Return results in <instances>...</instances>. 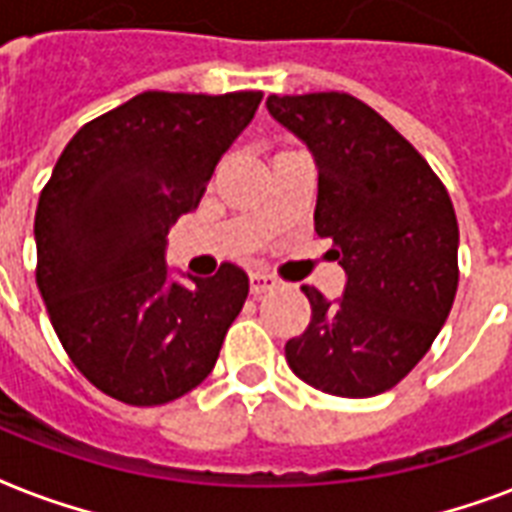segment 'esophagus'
<instances>
[{"instance_id": "34e87169", "label": "esophagus", "mask_w": 512, "mask_h": 512, "mask_svg": "<svg viewBox=\"0 0 512 512\" xmlns=\"http://www.w3.org/2000/svg\"><path fill=\"white\" fill-rule=\"evenodd\" d=\"M273 287H276V279L268 276V273H260V271L249 273V290H252L255 298H260V295H265V292H271Z\"/></svg>"}]
</instances>
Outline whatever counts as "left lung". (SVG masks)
Returning <instances> with one entry per match:
<instances>
[{
  "label": "left lung",
  "mask_w": 512,
  "mask_h": 512,
  "mask_svg": "<svg viewBox=\"0 0 512 512\" xmlns=\"http://www.w3.org/2000/svg\"><path fill=\"white\" fill-rule=\"evenodd\" d=\"M265 107L314 155V228L346 273L333 303L303 287L311 322L284 346L287 365L327 395H381L416 368L454 306V204L413 144L349 93L268 96Z\"/></svg>",
  "instance_id": "obj_1"
}]
</instances>
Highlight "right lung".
<instances>
[{
	"mask_svg": "<svg viewBox=\"0 0 512 512\" xmlns=\"http://www.w3.org/2000/svg\"><path fill=\"white\" fill-rule=\"evenodd\" d=\"M263 93L147 91L66 144L34 217L37 287L58 341L104 395L163 405L212 373L249 295L225 263L177 282L166 236L193 212Z\"/></svg>",
	"mask_w": 512,
	"mask_h": 512,
	"instance_id": "right-lung-1",
	"label": "right lung"
}]
</instances>
